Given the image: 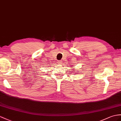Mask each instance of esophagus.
Instances as JSON below:
<instances>
[{"instance_id": "obj_1", "label": "esophagus", "mask_w": 121, "mask_h": 121, "mask_svg": "<svg viewBox=\"0 0 121 121\" xmlns=\"http://www.w3.org/2000/svg\"><path fill=\"white\" fill-rule=\"evenodd\" d=\"M58 64V65H61L63 63V61L62 60H58V62H57Z\"/></svg>"}]
</instances>
